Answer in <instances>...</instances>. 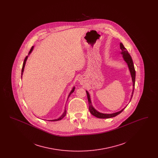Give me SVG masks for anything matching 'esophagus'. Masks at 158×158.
Here are the masks:
<instances>
[{"label":"esophagus","mask_w":158,"mask_h":158,"mask_svg":"<svg viewBox=\"0 0 158 158\" xmlns=\"http://www.w3.org/2000/svg\"><path fill=\"white\" fill-rule=\"evenodd\" d=\"M79 83H80L81 84H83V83L84 80H83V79L82 77H81V78H80V79H79Z\"/></svg>","instance_id":"obj_1"}]
</instances>
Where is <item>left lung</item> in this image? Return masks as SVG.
Returning a JSON list of instances; mask_svg holds the SVG:
<instances>
[{
  "instance_id": "8db88e82",
  "label": "left lung",
  "mask_w": 158,
  "mask_h": 158,
  "mask_svg": "<svg viewBox=\"0 0 158 158\" xmlns=\"http://www.w3.org/2000/svg\"><path fill=\"white\" fill-rule=\"evenodd\" d=\"M120 49L121 50V54L123 55V59L126 61V63L127 64L128 68L130 70V75H131V77L132 79V82H133V90H132V93H131V95L130 97V101H131V98L133 97V92H134V89H135V69L134 67V64H133V60L131 59V57L130 56V55L129 54V53H128L127 49L124 47V46L123 44L120 43ZM86 94H87V97H88V104H89V110L90 113L94 115L95 117L99 118H112V117H114L116 115H118L119 114H120L124 109L126 106H125L123 109H122L120 111H118L117 113H113V114H104V113H101L100 112L98 111L97 110H95L94 106H92V102L90 100V97L89 92L86 90Z\"/></svg>"
}]
</instances>
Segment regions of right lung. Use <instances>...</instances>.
I'll return each instance as SVG.
<instances>
[{"label":"right lung","mask_w":158,"mask_h":158,"mask_svg":"<svg viewBox=\"0 0 158 158\" xmlns=\"http://www.w3.org/2000/svg\"><path fill=\"white\" fill-rule=\"evenodd\" d=\"M33 49H34V46H32V48H31L30 51V52H29V54H28V55H30L31 52H32V50H33ZM28 56H27L26 57H25V60L23 61V68H22V72H21V77H23V70H24V68H25V63H26V61H27V59H28ZM75 89V87L74 86L73 88H72V89L70 91V92L69 93V96H68V98H69V97H70V95L74 92V90ZM66 108H64V112L62 114V115L60 116V117H59L58 118H57V119H54V120H48V121H59L61 120L65 115H66Z\"/></svg>","instance_id":"1"}]
</instances>
